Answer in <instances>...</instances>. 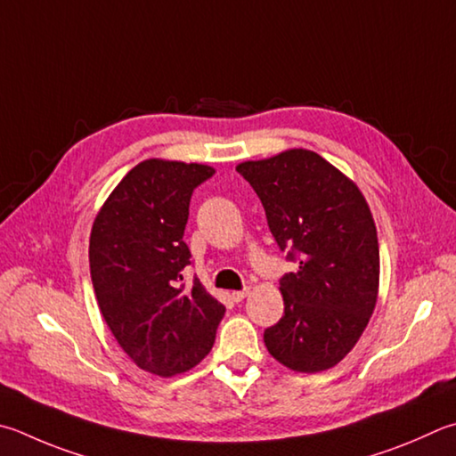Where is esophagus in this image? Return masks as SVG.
<instances>
[{"mask_svg":"<svg viewBox=\"0 0 456 456\" xmlns=\"http://www.w3.org/2000/svg\"><path fill=\"white\" fill-rule=\"evenodd\" d=\"M247 295H249V289H241V291H233V293H231V297H233L235 301H243Z\"/></svg>","mask_w":456,"mask_h":456,"instance_id":"1","label":"esophagus"}]
</instances>
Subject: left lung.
<instances>
[{
    "label": "left lung",
    "instance_id": "left-lung-1",
    "mask_svg": "<svg viewBox=\"0 0 456 456\" xmlns=\"http://www.w3.org/2000/svg\"><path fill=\"white\" fill-rule=\"evenodd\" d=\"M237 171L259 195L281 251L299 263L281 279L285 314L265 330V346L297 372L335 367L357 345L379 295L377 227L365 197L309 149Z\"/></svg>",
    "mask_w": 456,
    "mask_h": 456
}]
</instances>
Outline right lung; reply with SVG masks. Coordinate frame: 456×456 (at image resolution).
<instances>
[{"mask_svg":"<svg viewBox=\"0 0 456 456\" xmlns=\"http://www.w3.org/2000/svg\"><path fill=\"white\" fill-rule=\"evenodd\" d=\"M209 165L145 159L107 197L91 227V283L107 327L139 369L173 377L201 362L225 307L200 279L183 283L193 189Z\"/></svg>","mask_w":456,"mask_h":456,"instance_id":"right-lung-1","label":"right lung"}]
</instances>
